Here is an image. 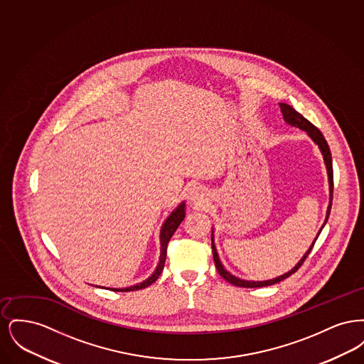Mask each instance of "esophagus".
I'll return each instance as SVG.
<instances>
[{
	"mask_svg": "<svg viewBox=\"0 0 364 364\" xmlns=\"http://www.w3.org/2000/svg\"><path fill=\"white\" fill-rule=\"evenodd\" d=\"M191 199H192V202H193V203H196V205H199V206L205 203L203 193H202L199 190H193L191 192Z\"/></svg>",
	"mask_w": 364,
	"mask_h": 364,
	"instance_id": "obj_1",
	"label": "esophagus"
}]
</instances>
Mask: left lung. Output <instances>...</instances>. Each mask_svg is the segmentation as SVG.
I'll use <instances>...</instances> for the list:
<instances>
[{
    "label": "left lung",
    "instance_id": "8db88e82",
    "mask_svg": "<svg viewBox=\"0 0 364 364\" xmlns=\"http://www.w3.org/2000/svg\"><path fill=\"white\" fill-rule=\"evenodd\" d=\"M279 107H281L284 120L288 122V124L294 125V127H297V128L306 131V132L310 135V138L318 144V147L321 149V151H322V154H323V159H325L326 169H328V174H329L330 184V205L329 208H328V215H326V220H325V224H326V223H328V218H329L330 208H331V200H333V164H331V153H330L329 144H328L326 139L323 138L322 132H321L314 124L309 122L306 117H303L299 112H296L292 106H289V105L287 104H279ZM325 224H323V226H325ZM323 226L321 228V230L323 229ZM321 230L318 232V236H319ZM316 239H318V237H315V240L312 242L310 250L304 254V257L300 259V262L294 266L291 272H288V273L284 274V276H279V277L269 279V281H245V279H240V278L235 277V276H232L230 273H228L225 269H224V266L221 264V262H220L217 250H215V247H214V242H211V247H213V258H214V263H215V267H217L220 276L223 278H225L226 281L230 282L232 285H235V287H242V288L269 287V285H274V284H277V282H281L282 279H285V278H288L289 276H292L294 273H296V272L300 269V266L304 263V260L307 259V257H309V254L311 252L312 247H314V244L316 242ZM211 240H213V237H211Z\"/></svg>",
    "mask_w": 364,
    "mask_h": 364
}]
</instances>
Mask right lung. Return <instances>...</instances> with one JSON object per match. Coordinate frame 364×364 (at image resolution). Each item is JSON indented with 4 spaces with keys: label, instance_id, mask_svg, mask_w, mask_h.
I'll use <instances>...</instances> for the list:
<instances>
[{
    "label": "right lung",
    "instance_id": "add662e5",
    "mask_svg": "<svg viewBox=\"0 0 364 364\" xmlns=\"http://www.w3.org/2000/svg\"><path fill=\"white\" fill-rule=\"evenodd\" d=\"M186 217V211H184V203H181L178 208L174 210L173 213L168 217V220L165 221V224L161 229V257H159V263L156 266V270L154 272V274L151 277L147 278L146 281L136 284L134 287H129V288H122V289H110V291H114V292H131V291H139V289H143V288H147L149 285H151L153 282H156V278L161 276L162 273V269H164V264H165V259H166V250H168V242L172 239L176 229L178 228V225L181 224V221L184 220Z\"/></svg>",
    "mask_w": 364,
    "mask_h": 364
}]
</instances>
